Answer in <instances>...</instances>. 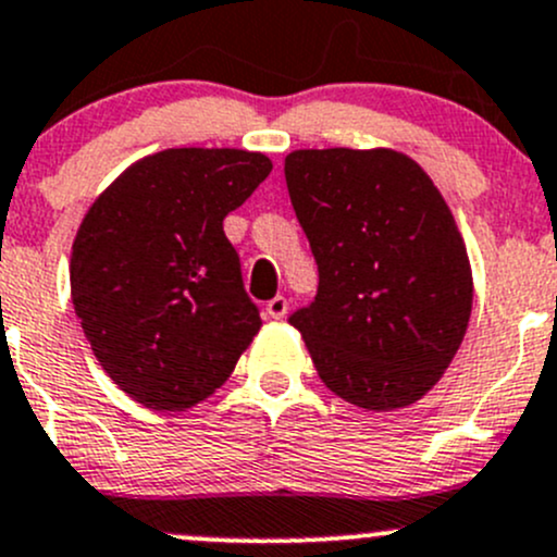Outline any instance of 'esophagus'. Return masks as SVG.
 <instances>
[{
    "label": "esophagus",
    "mask_w": 557,
    "mask_h": 557,
    "mask_svg": "<svg viewBox=\"0 0 557 557\" xmlns=\"http://www.w3.org/2000/svg\"><path fill=\"white\" fill-rule=\"evenodd\" d=\"M263 312H267V318L272 320H283L285 314H288V299H285V296H274V299L267 301Z\"/></svg>",
    "instance_id": "1"
}]
</instances>
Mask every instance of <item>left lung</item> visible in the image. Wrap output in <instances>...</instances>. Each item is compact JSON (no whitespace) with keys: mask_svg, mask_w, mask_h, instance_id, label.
Returning a JSON list of instances; mask_svg holds the SVG:
<instances>
[{"mask_svg":"<svg viewBox=\"0 0 557 557\" xmlns=\"http://www.w3.org/2000/svg\"><path fill=\"white\" fill-rule=\"evenodd\" d=\"M285 183L320 274L290 325L320 380L374 412L420 401L458 352L474 296L440 188L391 148L294 150Z\"/></svg>","mask_w":557,"mask_h":557,"instance_id":"obj_1","label":"left lung"}]
</instances>
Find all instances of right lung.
<instances>
[{
  "label": "right lung",
  "mask_w": 557,
  "mask_h": 557,
  "mask_svg": "<svg viewBox=\"0 0 557 557\" xmlns=\"http://www.w3.org/2000/svg\"><path fill=\"white\" fill-rule=\"evenodd\" d=\"M269 172L250 150L170 148L134 161L88 207L72 305L97 361L143 407L205 401L261 329L223 218Z\"/></svg>",
  "instance_id": "right-lung-1"
}]
</instances>
